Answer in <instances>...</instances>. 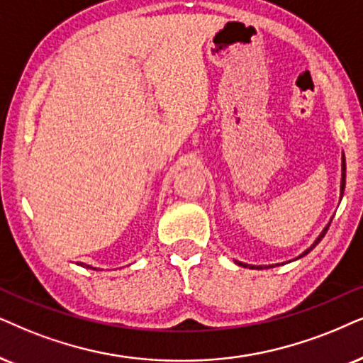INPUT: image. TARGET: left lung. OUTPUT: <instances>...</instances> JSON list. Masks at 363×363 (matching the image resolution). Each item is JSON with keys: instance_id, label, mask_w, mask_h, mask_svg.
<instances>
[{"instance_id": "1", "label": "left lung", "mask_w": 363, "mask_h": 363, "mask_svg": "<svg viewBox=\"0 0 363 363\" xmlns=\"http://www.w3.org/2000/svg\"><path fill=\"white\" fill-rule=\"evenodd\" d=\"M345 171H347V167H345V155H342V184H340V194H342V196H343V191H345ZM342 196H340V199H342ZM330 223H332V219H330ZM330 223L327 224V226H325L323 231L320 233V236L316 238L313 245H311V246H310L308 250H306V251H303V255H300V256H298V258H303L305 255H308L310 251L313 250V247H315L316 245H318L320 241H322V238H323L325 235H327V231H328V228H330ZM236 263L240 264V266H242V268H263V266H253V264H246V263H241V261H236ZM264 268H269V266H264Z\"/></svg>"}]
</instances>
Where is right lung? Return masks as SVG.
<instances>
[{"mask_svg":"<svg viewBox=\"0 0 363 363\" xmlns=\"http://www.w3.org/2000/svg\"><path fill=\"white\" fill-rule=\"evenodd\" d=\"M80 264H82V266H86V268H90V266H89V264H85V263H80Z\"/></svg>","mask_w":363,"mask_h":363,"instance_id":"1","label":"right lung"}]
</instances>
